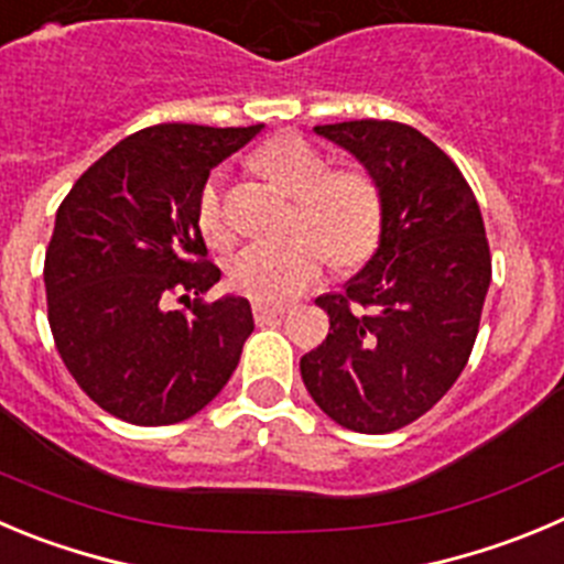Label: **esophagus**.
I'll list each match as a JSON object with an SVG mask.
<instances>
[{"instance_id": "obj_1", "label": "esophagus", "mask_w": 564, "mask_h": 564, "mask_svg": "<svg viewBox=\"0 0 564 564\" xmlns=\"http://www.w3.org/2000/svg\"><path fill=\"white\" fill-rule=\"evenodd\" d=\"M283 314H286V306H272V303H261V300L252 303V317H256L258 325L270 323V319L275 317H283Z\"/></svg>"}]
</instances>
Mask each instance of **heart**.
<instances>
[{
	"label": "heart",
	"mask_w": 564,
	"mask_h": 564,
	"mask_svg": "<svg viewBox=\"0 0 564 564\" xmlns=\"http://www.w3.org/2000/svg\"><path fill=\"white\" fill-rule=\"evenodd\" d=\"M252 166L294 194V234L241 247L228 264L236 292L261 303H286L323 275L328 256L336 264H356L376 250L383 199L367 172L328 170V158L294 133L264 141L252 152ZM197 225L210 245L230 239L219 175H210L199 188Z\"/></svg>",
	"instance_id": "1"
}]
</instances>
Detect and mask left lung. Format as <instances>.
I'll return each instance as SVG.
<instances>
[{"instance_id":"left-lung-1","label":"left lung","mask_w":564,"mask_h":564,"mask_svg":"<svg viewBox=\"0 0 564 564\" xmlns=\"http://www.w3.org/2000/svg\"><path fill=\"white\" fill-rule=\"evenodd\" d=\"M314 130L378 183L383 225L345 292L317 297L330 334L300 376L334 423L389 434L423 417L470 359L492 278L484 219L459 166L420 130L378 119Z\"/></svg>"}]
</instances>
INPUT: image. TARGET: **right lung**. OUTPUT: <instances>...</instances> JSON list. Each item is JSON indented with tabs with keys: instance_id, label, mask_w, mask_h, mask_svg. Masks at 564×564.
<instances>
[{
	"instance_id": "add662e5",
	"label": "right lung",
	"mask_w": 564,
	"mask_h": 564,
	"mask_svg": "<svg viewBox=\"0 0 564 564\" xmlns=\"http://www.w3.org/2000/svg\"><path fill=\"white\" fill-rule=\"evenodd\" d=\"M261 128L152 124L88 166L57 208L44 261L57 354L124 423L188 420L239 365L252 312L236 294L203 300L223 272L205 258L197 197Z\"/></svg>"
}]
</instances>
